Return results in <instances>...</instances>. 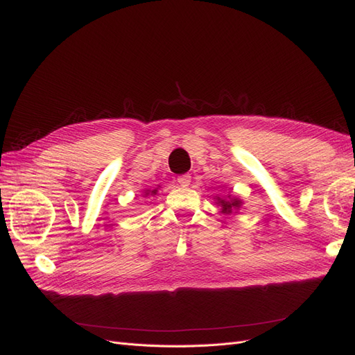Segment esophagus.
I'll use <instances>...</instances> for the list:
<instances>
[{
  "label": "esophagus",
  "mask_w": 355,
  "mask_h": 355,
  "mask_svg": "<svg viewBox=\"0 0 355 355\" xmlns=\"http://www.w3.org/2000/svg\"><path fill=\"white\" fill-rule=\"evenodd\" d=\"M178 182L180 187H188L191 184V176L189 175H182L178 178Z\"/></svg>",
  "instance_id": "obj_1"
}]
</instances>
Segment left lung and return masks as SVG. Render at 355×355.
<instances>
[{"mask_svg":"<svg viewBox=\"0 0 355 355\" xmlns=\"http://www.w3.org/2000/svg\"><path fill=\"white\" fill-rule=\"evenodd\" d=\"M214 201H216V204L220 207V213L223 214L237 213L243 206V200L239 196H234V194H227L223 197L216 196Z\"/></svg>","mask_w":355,"mask_h":355,"instance_id":"8db88e82","label":"left lung"}]
</instances>
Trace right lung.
<instances>
[{"mask_svg":"<svg viewBox=\"0 0 355 355\" xmlns=\"http://www.w3.org/2000/svg\"><path fill=\"white\" fill-rule=\"evenodd\" d=\"M158 188L159 187H157L155 189H145V194H144V197H148V196H157V192H158Z\"/></svg>","mask_w":355,"mask_h":355,"instance_id":"obj_1","label":"right lung"}]
</instances>
